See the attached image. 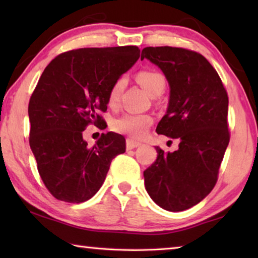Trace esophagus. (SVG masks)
<instances>
[{
  "mask_svg": "<svg viewBox=\"0 0 258 258\" xmlns=\"http://www.w3.org/2000/svg\"><path fill=\"white\" fill-rule=\"evenodd\" d=\"M141 146V143L138 142V141H134L132 139H127L126 140V149L127 150H132L134 148H138Z\"/></svg>",
  "mask_w": 258,
  "mask_h": 258,
  "instance_id": "34e87169",
  "label": "esophagus"
}]
</instances>
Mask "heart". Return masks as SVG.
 Masks as SVG:
<instances>
[{"label": "heart", "instance_id": "obj_1", "mask_svg": "<svg viewBox=\"0 0 258 258\" xmlns=\"http://www.w3.org/2000/svg\"><path fill=\"white\" fill-rule=\"evenodd\" d=\"M138 81L148 93L154 95H159L164 92L166 86V80L163 74L155 71H143L139 73ZM125 86L124 78H119L116 81L115 84L112 85L109 92L108 101L110 106H116L119 102L121 92H123ZM154 123V119L149 115L146 113H125L120 116L119 118L113 120L112 128L118 133L127 134L133 138H141L145 135L147 130Z\"/></svg>", "mask_w": 258, "mask_h": 258}]
</instances>
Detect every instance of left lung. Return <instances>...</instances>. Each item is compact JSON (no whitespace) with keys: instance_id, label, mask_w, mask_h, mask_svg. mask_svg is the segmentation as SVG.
<instances>
[{"instance_id":"left-lung-1","label":"left lung","mask_w":258,"mask_h":258,"mask_svg":"<svg viewBox=\"0 0 258 258\" xmlns=\"http://www.w3.org/2000/svg\"><path fill=\"white\" fill-rule=\"evenodd\" d=\"M158 66L168 81L169 102L156 132L180 140L145 172L151 199L169 212L189 209L209 195L230 141L229 98L217 72L198 52L172 46L145 47L141 59Z\"/></svg>"}]
</instances>
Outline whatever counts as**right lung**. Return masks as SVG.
Instances as JSON below:
<instances>
[{
	"mask_svg": "<svg viewBox=\"0 0 258 258\" xmlns=\"http://www.w3.org/2000/svg\"><path fill=\"white\" fill-rule=\"evenodd\" d=\"M140 58L138 46L84 47L59 54L47 64L28 104L29 146L46 189L61 202L80 204L97 194L111 160L126 149L123 135L101 134L87 147L83 131L106 128L116 81Z\"/></svg>",
	"mask_w": 258,
	"mask_h": 258,
	"instance_id": "1",
	"label": "right lung"
}]
</instances>
